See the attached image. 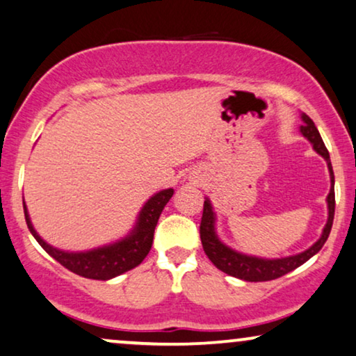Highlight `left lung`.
Returning <instances> with one entry per match:
<instances>
[{
	"mask_svg": "<svg viewBox=\"0 0 356 356\" xmlns=\"http://www.w3.org/2000/svg\"><path fill=\"white\" fill-rule=\"evenodd\" d=\"M302 118V126H300V133L307 141L312 145L314 151L317 154H321L323 159L327 161L328 172H330V192L327 195V209H328V218L325 227H323L322 235L318 240L314 243L310 248H307L302 253L286 256V258H258V256H251L240 253V251L230 248L225 243L220 240L215 230V217L213 207L211 202L205 199L204 202V215H202L200 222V240L202 246H204L205 254L209 256L211 263L217 266L220 271L227 273L228 276L243 279V281L250 282H261V281H271V279H277L284 274L294 271L296 268H299L300 264H304L305 261H309L314 254H317L322 250V246L325 245L328 235H330L332 223H334V213H335V177L334 170H332L330 156L325 145H323L321 133L314 124V121L309 118L307 115H300Z\"/></svg>",
	"mask_w": 356,
	"mask_h": 356,
	"instance_id": "left-lung-1",
	"label": "left lung"
}]
</instances>
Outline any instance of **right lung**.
<instances>
[{
  "instance_id": "add662e5",
  "label": "right lung",
  "mask_w": 356,
  "mask_h": 356,
  "mask_svg": "<svg viewBox=\"0 0 356 356\" xmlns=\"http://www.w3.org/2000/svg\"><path fill=\"white\" fill-rule=\"evenodd\" d=\"M174 188H164L151 197L149 200L139 210V215L134 223L133 230L121 240H116L110 245L98 246V248L88 251H64L54 248L47 241H44L38 232L34 230L33 222H31L28 207L24 205V217L28 223L29 232L38 240V243L58 261L62 266L69 271L79 274V276L88 279H98V281H108L129 269L136 268L143 263L152 246V238H154V228L163 213L164 207L172 197Z\"/></svg>"
}]
</instances>
